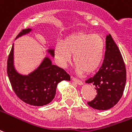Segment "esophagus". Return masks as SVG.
<instances>
[{
	"label": "esophagus",
	"mask_w": 132,
	"mask_h": 132,
	"mask_svg": "<svg viewBox=\"0 0 132 132\" xmlns=\"http://www.w3.org/2000/svg\"><path fill=\"white\" fill-rule=\"evenodd\" d=\"M71 78H72V80H73V82H75L76 83H77L78 85H82V81L80 80H78V79L75 78L74 77H71Z\"/></svg>",
	"instance_id": "esophagus-1"
}]
</instances>
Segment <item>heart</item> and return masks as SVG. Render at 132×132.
<instances>
[{
    "mask_svg": "<svg viewBox=\"0 0 132 132\" xmlns=\"http://www.w3.org/2000/svg\"><path fill=\"white\" fill-rule=\"evenodd\" d=\"M105 44L98 35L78 33L66 37L56 45L54 54L58 63L66 67L72 61V54L79 74L92 73L101 66L104 58Z\"/></svg>",
    "mask_w": 132,
    "mask_h": 132,
    "instance_id": "obj_1",
    "label": "heart"
}]
</instances>
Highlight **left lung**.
<instances>
[{
	"label": "left lung",
	"mask_w": 132,
	"mask_h": 132,
	"mask_svg": "<svg viewBox=\"0 0 132 132\" xmlns=\"http://www.w3.org/2000/svg\"><path fill=\"white\" fill-rule=\"evenodd\" d=\"M85 82L95 85L97 94L87 104L97 110L110 109L122 96L126 83L125 65L120 50L110 34L106 36V52L102 66Z\"/></svg>",
	"instance_id": "left-lung-1"
}]
</instances>
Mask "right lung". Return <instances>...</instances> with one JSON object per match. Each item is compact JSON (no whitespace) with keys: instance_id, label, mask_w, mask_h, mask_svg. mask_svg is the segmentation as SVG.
Listing matches in <instances>:
<instances>
[{"instance_id":"right-lung-1","label":"right lung","mask_w":132,"mask_h":132,"mask_svg":"<svg viewBox=\"0 0 132 132\" xmlns=\"http://www.w3.org/2000/svg\"><path fill=\"white\" fill-rule=\"evenodd\" d=\"M31 29H24L16 36L29 34ZM48 53L54 56V50ZM7 73L14 93L21 101L31 106H43L50 103L56 94V87L62 80L70 81L71 77L63 69L53 65L49 57H45L35 71L27 76L21 75L14 66V45L7 59Z\"/></svg>"}]
</instances>
